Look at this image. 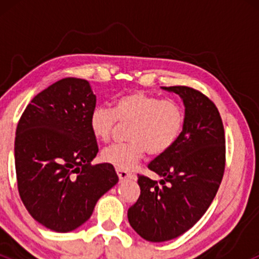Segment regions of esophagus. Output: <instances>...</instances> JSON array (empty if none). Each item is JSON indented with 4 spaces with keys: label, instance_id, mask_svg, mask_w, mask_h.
<instances>
[{
    "label": "esophagus",
    "instance_id": "34e87169",
    "mask_svg": "<svg viewBox=\"0 0 259 259\" xmlns=\"http://www.w3.org/2000/svg\"><path fill=\"white\" fill-rule=\"evenodd\" d=\"M117 174H118V178H119V180H125V179H135V175L132 174V173H127L126 170H119V169H117Z\"/></svg>",
    "mask_w": 259,
    "mask_h": 259
}]
</instances>
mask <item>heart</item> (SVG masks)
<instances>
[{
	"label": "heart",
	"mask_w": 259,
	"mask_h": 259,
	"mask_svg": "<svg viewBox=\"0 0 259 259\" xmlns=\"http://www.w3.org/2000/svg\"><path fill=\"white\" fill-rule=\"evenodd\" d=\"M185 120V109L178 101L138 91L119 97L113 108L99 106L92 109L89 125L95 139L107 142L118 121L130 124L129 141L112 145L102 152L103 162L119 170H130L146 151L151 156L168 152L181 136Z\"/></svg>",
	"instance_id": "heart-1"
}]
</instances>
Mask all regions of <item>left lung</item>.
<instances>
[{"label": "left lung", "instance_id": "obj_1", "mask_svg": "<svg viewBox=\"0 0 259 259\" xmlns=\"http://www.w3.org/2000/svg\"><path fill=\"white\" fill-rule=\"evenodd\" d=\"M185 106V126L177 144L156 157L148 169L157 181L139 174L140 197L127 219L142 239L173 240L201 219L214 200L225 169V135L218 108L206 95L189 86H169Z\"/></svg>", "mask_w": 259, "mask_h": 259}]
</instances>
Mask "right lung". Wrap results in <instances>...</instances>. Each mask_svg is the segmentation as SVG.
Masks as SVG:
<instances>
[{
	"label": "right lung",
	"mask_w": 259,
	"mask_h": 259,
	"mask_svg": "<svg viewBox=\"0 0 259 259\" xmlns=\"http://www.w3.org/2000/svg\"><path fill=\"white\" fill-rule=\"evenodd\" d=\"M95 107L89 81L65 78L37 94L17 125L19 196L35 221L57 233L84 224L118 183L113 165L91 164L99 152L89 125Z\"/></svg>",
	"instance_id": "add662e5"
}]
</instances>
